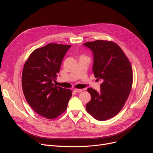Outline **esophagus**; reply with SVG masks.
Masks as SVG:
<instances>
[{"mask_svg": "<svg viewBox=\"0 0 153 153\" xmlns=\"http://www.w3.org/2000/svg\"><path fill=\"white\" fill-rule=\"evenodd\" d=\"M74 91L75 92H82V89H75L74 90Z\"/></svg>", "mask_w": 153, "mask_h": 153, "instance_id": "34e87169", "label": "esophagus"}]
</instances>
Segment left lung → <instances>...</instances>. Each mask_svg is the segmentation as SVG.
I'll return each instance as SVG.
<instances>
[{"label":"left lung","mask_w":153,"mask_h":153,"mask_svg":"<svg viewBox=\"0 0 153 153\" xmlns=\"http://www.w3.org/2000/svg\"><path fill=\"white\" fill-rule=\"evenodd\" d=\"M93 53L92 71L102 81L100 92L89 88L91 100L86 110L96 119L105 121L116 115L124 105L132 87L131 64L123 50L112 41L96 40L83 44Z\"/></svg>","instance_id":"left-lung-1"}]
</instances>
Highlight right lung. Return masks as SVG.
<instances>
[{
  "label": "right lung",
  "mask_w": 153,
  "mask_h": 153,
  "mask_svg": "<svg viewBox=\"0 0 153 153\" xmlns=\"http://www.w3.org/2000/svg\"><path fill=\"white\" fill-rule=\"evenodd\" d=\"M71 47L50 43L37 48L23 69L22 84L27 103L36 112L48 119L65 112L72 96L71 90L53 84L64 55Z\"/></svg>",
  "instance_id": "obj_1"
}]
</instances>
